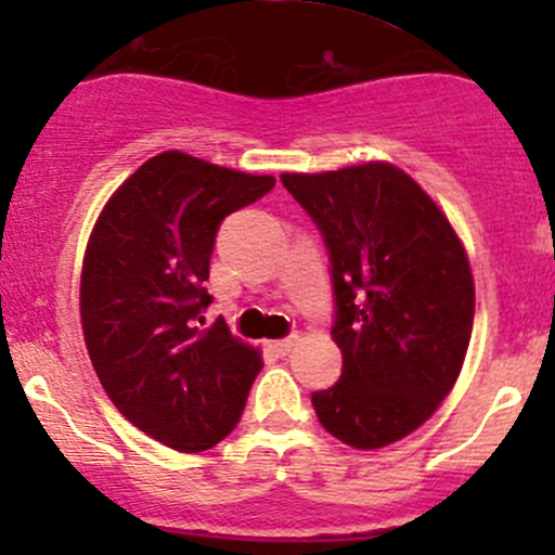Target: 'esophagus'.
I'll return each mask as SVG.
<instances>
[{
    "label": "esophagus",
    "mask_w": 555,
    "mask_h": 555,
    "mask_svg": "<svg viewBox=\"0 0 555 555\" xmlns=\"http://www.w3.org/2000/svg\"><path fill=\"white\" fill-rule=\"evenodd\" d=\"M298 344V335H293V338H282V340H271L268 344V349H273L276 354H289L293 351V346Z\"/></svg>",
    "instance_id": "esophagus-1"
}]
</instances>
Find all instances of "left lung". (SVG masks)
<instances>
[{
	"mask_svg": "<svg viewBox=\"0 0 555 555\" xmlns=\"http://www.w3.org/2000/svg\"><path fill=\"white\" fill-rule=\"evenodd\" d=\"M333 262L340 382L313 391L319 424L360 451L416 433L451 395L475 319L467 249L427 190L389 160L282 173Z\"/></svg>",
	"mask_w": 555,
	"mask_h": 555,
	"instance_id": "8db88e82",
	"label": "left lung"
}]
</instances>
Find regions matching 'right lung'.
<instances>
[{
	"mask_svg": "<svg viewBox=\"0 0 555 555\" xmlns=\"http://www.w3.org/2000/svg\"><path fill=\"white\" fill-rule=\"evenodd\" d=\"M273 184L166 150L109 195L88 238L80 322L93 371L117 411L173 451L231 435L262 371L260 349L201 311L217 225Z\"/></svg>",
	"mask_w": 555,
	"mask_h": 555,
	"instance_id": "1",
	"label": "right lung"
}]
</instances>
